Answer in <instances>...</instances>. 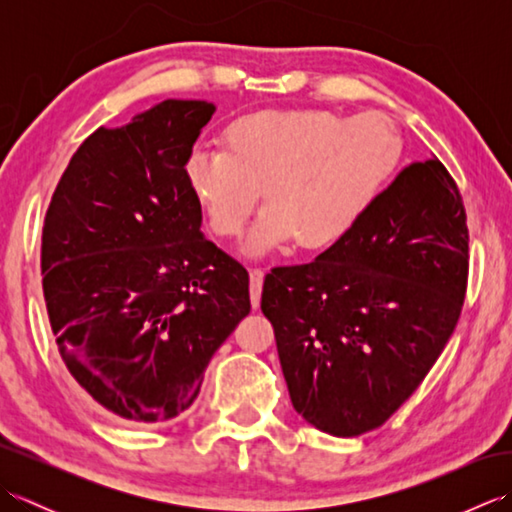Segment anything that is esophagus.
<instances>
[{"instance_id": "1", "label": "esophagus", "mask_w": 512, "mask_h": 512, "mask_svg": "<svg viewBox=\"0 0 512 512\" xmlns=\"http://www.w3.org/2000/svg\"><path fill=\"white\" fill-rule=\"evenodd\" d=\"M264 268H250V303L253 308H259V301H262V286H264Z\"/></svg>"}]
</instances>
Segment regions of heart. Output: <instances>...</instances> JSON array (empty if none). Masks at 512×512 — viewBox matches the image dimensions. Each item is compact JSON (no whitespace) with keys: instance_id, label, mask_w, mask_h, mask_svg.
<instances>
[{"instance_id":"b5f03b06","label":"heart","mask_w":512,"mask_h":512,"mask_svg":"<svg viewBox=\"0 0 512 512\" xmlns=\"http://www.w3.org/2000/svg\"><path fill=\"white\" fill-rule=\"evenodd\" d=\"M402 149L398 127L380 112L259 110L226 127L224 151L195 149L187 182L215 237L242 233L264 193L250 253L290 242L314 253L350 235L394 176Z\"/></svg>"}]
</instances>
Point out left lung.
<instances>
[{
	"label": "left lung",
	"instance_id": "8db88e82",
	"mask_svg": "<svg viewBox=\"0 0 512 512\" xmlns=\"http://www.w3.org/2000/svg\"><path fill=\"white\" fill-rule=\"evenodd\" d=\"M466 281L458 184L438 158L411 162L339 244L266 275L292 407L339 438L383 427L451 339Z\"/></svg>",
	"mask_w": 512,
	"mask_h": 512
}]
</instances>
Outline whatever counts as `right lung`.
I'll use <instances>...</instances> for the list:
<instances>
[{"label": "right lung", "instance_id": "1", "mask_svg": "<svg viewBox=\"0 0 512 512\" xmlns=\"http://www.w3.org/2000/svg\"><path fill=\"white\" fill-rule=\"evenodd\" d=\"M213 103L162 101L74 151L41 233L50 328L72 378L114 418L158 424L195 400L250 312L248 273L200 233L187 160Z\"/></svg>", "mask_w": 512, "mask_h": 512}]
</instances>
